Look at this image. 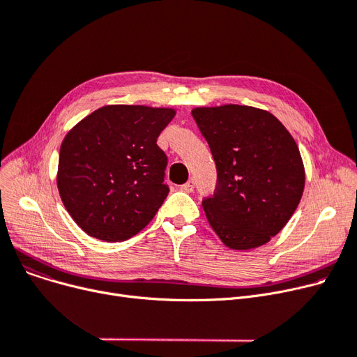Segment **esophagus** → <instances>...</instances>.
<instances>
[{
	"label": "esophagus",
	"mask_w": 357,
	"mask_h": 357,
	"mask_svg": "<svg viewBox=\"0 0 357 357\" xmlns=\"http://www.w3.org/2000/svg\"><path fill=\"white\" fill-rule=\"evenodd\" d=\"M194 188H195V182L192 181V179H190L188 182L186 183H183V185H181V190L183 191V192H192L194 191Z\"/></svg>",
	"instance_id": "esophagus-1"
}]
</instances>
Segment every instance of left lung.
Masks as SVG:
<instances>
[{
    "label": "left lung",
    "mask_w": 357,
    "mask_h": 357,
    "mask_svg": "<svg viewBox=\"0 0 357 357\" xmlns=\"http://www.w3.org/2000/svg\"><path fill=\"white\" fill-rule=\"evenodd\" d=\"M192 117L217 167L214 195L202 201L213 230L234 250L268 243L301 201L299 149L273 114L249 105L198 107Z\"/></svg>",
    "instance_id": "obj_1"
}]
</instances>
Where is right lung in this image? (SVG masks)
<instances>
[{
  "label": "right lung",
  "instance_id": "add662e5",
  "mask_svg": "<svg viewBox=\"0 0 357 357\" xmlns=\"http://www.w3.org/2000/svg\"><path fill=\"white\" fill-rule=\"evenodd\" d=\"M174 117L172 108L105 105L66 135L58 190L88 236L123 241L152 221L169 194L167 158L156 142Z\"/></svg>",
  "mask_w": 357,
  "mask_h": 357
}]
</instances>
